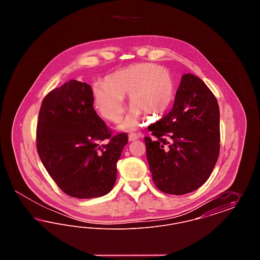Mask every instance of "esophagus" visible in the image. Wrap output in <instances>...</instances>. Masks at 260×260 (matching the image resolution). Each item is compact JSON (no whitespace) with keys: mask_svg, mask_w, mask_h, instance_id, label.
Listing matches in <instances>:
<instances>
[{"mask_svg":"<svg viewBox=\"0 0 260 260\" xmlns=\"http://www.w3.org/2000/svg\"><path fill=\"white\" fill-rule=\"evenodd\" d=\"M137 138H139V136H138V135L135 134V133L128 134V140H129V141H135Z\"/></svg>","mask_w":260,"mask_h":260,"instance_id":"34e87169","label":"esophagus"}]
</instances>
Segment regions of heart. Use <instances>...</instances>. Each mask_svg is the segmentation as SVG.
<instances>
[{"instance_id": "1", "label": "heart", "mask_w": 260, "mask_h": 260, "mask_svg": "<svg viewBox=\"0 0 260 260\" xmlns=\"http://www.w3.org/2000/svg\"><path fill=\"white\" fill-rule=\"evenodd\" d=\"M175 93L172 73L155 63H138L96 81L92 85L94 104L105 119L117 122L124 110V95L133 106L119 124L121 131L139 125L142 114L160 117L169 109Z\"/></svg>"}]
</instances>
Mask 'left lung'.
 Instances as JSON below:
<instances>
[{
    "label": "left lung",
    "instance_id": "8db88e82",
    "mask_svg": "<svg viewBox=\"0 0 260 260\" xmlns=\"http://www.w3.org/2000/svg\"><path fill=\"white\" fill-rule=\"evenodd\" d=\"M219 107L195 75L181 77L173 109L148 129L146 156L152 179L161 192L184 195L210 177L219 155Z\"/></svg>",
    "mask_w": 260,
    "mask_h": 260
}]
</instances>
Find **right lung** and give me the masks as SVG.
I'll list each match as a JSON object with an SVG mask.
<instances>
[{
    "label": "right lung",
    "instance_id": "obj_1",
    "mask_svg": "<svg viewBox=\"0 0 260 260\" xmlns=\"http://www.w3.org/2000/svg\"><path fill=\"white\" fill-rule=\"evenodd\" d=\"M105 139L110 142L100 146ZM127 140L125 134L111 136L93 109L92 90L86 83L70 80L42 102L38 154L54 182L71 197L96 198L111 191Z\"/></svg>",
    "mask_w": 260,
    "mask_h": 260
}]
</instances>
